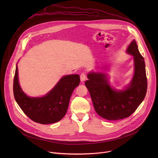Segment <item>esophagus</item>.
I'll return each mask as SVG.
<instances>
[{
	"label": "esophagus",
	"instance_id": "esophagus-1",
	"mask_svg": "<svg viewBox=\"0 0 158 158\" xmlns=\"http://www.w3.org/2000/svg\"><path fill=\"white\" fill-rule=\"evenodd\" d=\"M85 74L84 73H81V74L80 75V79H81V82H84L85 80Z\"/></svg>",
	"mask_w": 158,
	"mask_h": 158
}]
</instances>
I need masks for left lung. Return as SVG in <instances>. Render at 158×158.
<instances>
[{"mask_svg": "<svg viewBox=\"0 0 158 158\" xmlns=\"http://www.w3.org/2000/svg\"><path fill=\"white\" fill-rule=\"evenodd\" d=\"M133 56L134 74L129 84L123 91L111 88L102 73H89L85 85L91 95L96 112L109 121L130 116L144 100L148 88L145 62L138 45L133 40L127 49Z\"/></svg>", "mask_w": 158, "mask_h": 158, "instance_id": "1", "label": "left lung"}]
</instances>
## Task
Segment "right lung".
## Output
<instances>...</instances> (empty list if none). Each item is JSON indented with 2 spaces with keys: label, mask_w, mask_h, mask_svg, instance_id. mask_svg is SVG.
<instances>
[{
  "label": "right lung",
  "mask_w": 158,
  "mask_h": 158,
  "mask_svg": "<svg viewBox=\"0 0 158 158\" xmlns=\"http://www.w3.org/2000/svg\"><path fill=\"white\" fill-rule=\"evenodd\" d=\"M79 83L78 74L65 76L46 96L31 98L23 92L19 85L16 65L14 96L20 109L31 120L42 124H52L59 121L65 115L72 93Z\"/></svg>",
  "instance_id": "right-lung-1"
}]
</instances>
